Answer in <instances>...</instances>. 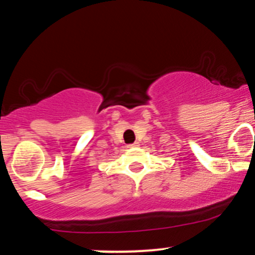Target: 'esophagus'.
<instances>
[{
  "mask_svg": "<svg viewBox=\"0 0 255 255\" xmlns=\"http://www.w3.org/2000/svg\"><path fill=\"white\" fill-rule=\"evenodd\" d=\"M138 146V142H133V143L128 144V147H137Z\"/></svg>",
  "mask_w": 255,
  "mask_h": 255,
  "instance_id": "esophagus-1",
  "label": "esophagus"
}]
</instances>
